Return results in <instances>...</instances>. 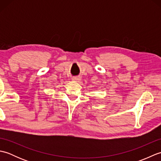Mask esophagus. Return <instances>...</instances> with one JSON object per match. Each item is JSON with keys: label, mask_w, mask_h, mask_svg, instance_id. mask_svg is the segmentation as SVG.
I'll return each instance as SVG.
<instances>
[{"label": "esophagus", "mask_w": 161, "mask_h": 161, "mask_svg": "<svg viewBox=\"0 0 161 161\" xmlns=\"http://www.w3.org/2000/svg\"><path fill=\"white\" fill-rule=\"evenodd\" d=\"M72 80L75 81H78L79 80H80V77H74L72 78Z\"/></svg>", "instance_id": "34e87169"}]
</instances>
